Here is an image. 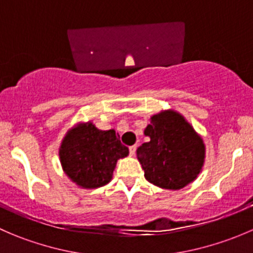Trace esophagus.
Returning a JSON list of instances; mask_svg holds the SVG:
<instances>
[{"label":"esophagus","mask_w":253,"mask_h":253,"mask_svg":"<svg viewBox=\"0 0 253 253\" xmlns=\"http://www.w3.org/2000/svg\"><path fill=\"white\" fill-rule=\"evenodd\" d=\"M129 149V155H131V157H133L134 154H136V150H137V145H131V147L128 148Z\"/></svg>","instance_id":"obj_1"}]
</instances>
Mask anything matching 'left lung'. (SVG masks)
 <instances>
[{
	"mask_svg": "<svg viewBox=\"0 0 253 253\" xmlns=\"http://www.w3.org/2000/svg\"><path fill=\"white\" fill-rule=\"evenodd\" d=\"M144 134L150 141L137 149V158L150 183L180 190L197 177L205 163V143L183 116L171 110L154 115Z\"/></svg>",
	"mask_w": 253,
	"mask_h": 253,
	"instance_id": "1",
	"label": "left lung"
}]
</instances>
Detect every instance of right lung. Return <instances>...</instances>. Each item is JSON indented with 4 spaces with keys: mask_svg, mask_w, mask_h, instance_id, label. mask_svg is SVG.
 I'll list each match as a JSON object with an SVG mask.
<instances>
[{
    "mask_svg": "<svg viewBox=\"0 0 253 253\" xmlns=\"http://www.w3.org/2000/svg\"><path fill=\"white\" fill-rule=\"evenodd\" d=\"M128 155V148L114 129L101 131L91 122L67 132L60 147V160L66 175L84 188L110 182L116 163Z\"/></svg>",
    "mask_w": 253,
    "mask_h": 253,
    "instance_id": "obj_1",
    "label": "right lung"
}]
</instances>
